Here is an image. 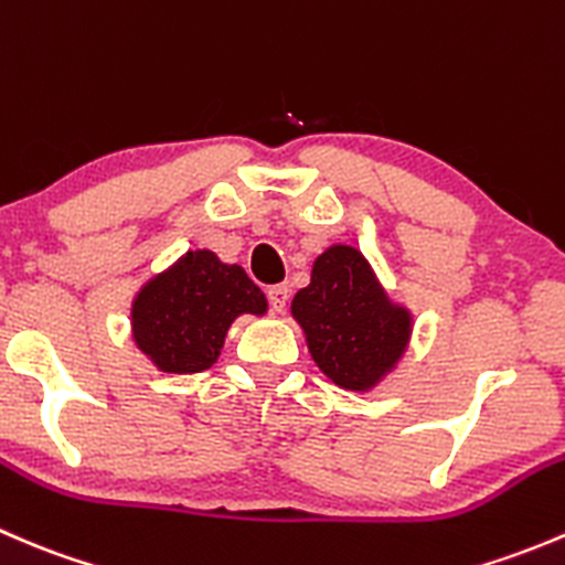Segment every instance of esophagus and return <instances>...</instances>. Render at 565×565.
<instances>
[{
  "mask_svg": "<svg viewBox=\"0 0 565 565\" xmlns=\"http://www.w3.org/2000/svg\"><path fill=\"white\" fill-rule=\"evenodd\" d=\"M267 300H270V306L276 315H284V309H287V300H289V289L284 287V284H276V287L267 289Z\"/></svg>",
  "mask_w": 565,
  "mask_h": 565,
  "instance_id": "obj_1",
  "label": "esophagus"
}]
</instances>
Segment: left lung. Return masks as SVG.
<instances>
[{
  "label": "left lung",
  "mask_w": 565,
  "mask_h": 565,
  "mask_svg": "<svg viewBox=\"0 0 565 565\" xmlns=\"http://www.w3.org/2000/svg\"><path fill=\"white\" fill-rule=\"evenodd\" d=\"M292 317L319 372L358 393L388 377L413 333L409 309L393 303L361 250L341 243L315 259L311 284L292 300Z\"/></svg>",
  "instance_id": "1"
}]
</instances>
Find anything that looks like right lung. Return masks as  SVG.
<instances>
[{
    "mask_svg": "<svg viewBox=\"0 0 565 565\" xmlns=\"http://www.w3.org/2000/svg\"><path fill=\"white\" fill-rule=\"evenodd\" d=\"M241 315H267L265 292L241 265L193 248L136 292L130 330L158 372L196 374L218 361L226 333Z\"/></svg>",
    "mask_w": 565,
    "mask_h": 565,
    "instance_id": "1",
    "label": "right lung"
}]
</instances>
